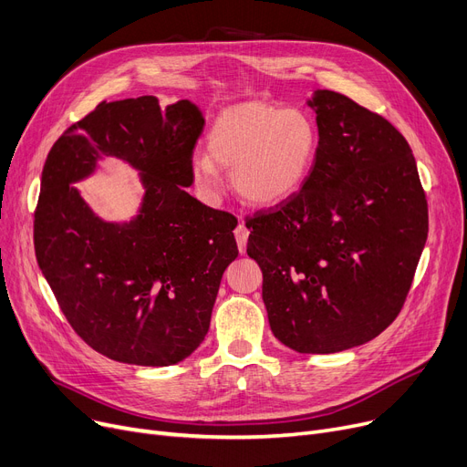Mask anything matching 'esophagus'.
<instances>
[{"label":"esophagus","mask_w":467,"mask_h":467,"mask_svg":"<svg viewBox=\"0 0 467 467\" xmlns=\"http://www.w3.org/2000/svg\"><path fill=\"white\" fill-rule=\"evenodd\" d=\"M234 236H236V244H238V252L244 254L246 252V244H248V236H250V231L248 227L240 223L236 229H234Z\"/></svg>","instance_id":"esophagus-1"}]
</instances>
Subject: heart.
Here are the masks:
<instances>
[{
  "mask_svg": "<svg viewBox=\"0 0 467 467\" xmlns=\"http://www.w3.org/2000/svg\"><path fill=\"white\" fill-rule=\"evenodd\" d=\"M312 117L299 108L244 102L221 111L206 136L208 155L191 161L192 180L208 196L221 191V171L233 170V187L255 206L291 199L310 176L317 155Z\"/></svg>",
  "mask_w": 467,
  "mask_h": 467,
  "instance_id": "b5f03b06",
  "label": "heart"
}]
</instances>
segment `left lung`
Returning <instances> with one entry per match:
<instances>
[{
    "instance_id": "left-lung-1",
    "label": "left lung",
    "mask_w": 467,
    "mask_h": 467,
    "mask_svg": "<svg viewBox=\"0 0 467 467\" xmlns=\"http://www.w3.org/2000/svg\"><path fill=\"white\" fill-rule=\"evenodd\" d=\"M317 155L299 192L246 219L275 337L301 354L369 342L396 320L428 238L407 140L348 96L316 90Z\"/></svg>"
}]
</instances>
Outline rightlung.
I'll list each match as a JSON object with an SVG mask.
<instances>
[{"label":"right lung","instance_id":"1","mask_svg":"<svg viewBox=\"0 0 467 467\" xmlns=\"http://www.w3.org/2000/svg\"><path fill=\"white\" fill-rule=\"evenodd\" d=\"M201 109L155 96L102 102L48 151L34 219L37 265L66 320L109 359L166 367L201 347L221 276L236 259V219L191 196ZM104 156L140 171L144 199L122 224L98 218L71 182Z\"/></svg>","mask_w":467,"mask_h":467}]
</instances>
